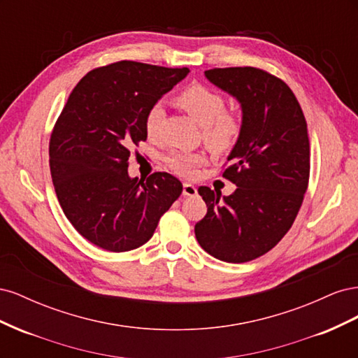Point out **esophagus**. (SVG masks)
<instances>
[{"label":"esophagus","mask_w":358,"mask_h":358,"mask_svg":"<svg viewBox=\"0 0 358 358\" xmlns=\"http://www.w3.org/2000/svg\"><path fill=\"white\" fill-rule=\"evenodd\" d=\"M182 194L185 197H194V196H197V188L192 185V183H183V191H182Z\"/></svg>","instance_id":"esophagus-1"}]
</instances>
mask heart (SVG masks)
<instances>
[{"label": "heart", "instance_id": "b5f03b06", "mask_svg": "<svg viewBox=\"0 0 358 358\" xmlns=\"http://www.w3.org/2000/svg\"><path fill=\"white\" fill-rule=\"evenodd\" d=\"M175 103L185 110L194 121L203 127L204 142L213 149L227 150L239 140L243 122L241 113L225 109V99L218 92L204 85H189L182 90ZM162 107L154 104L145 115V131L149 137H155L162 119ZM208 162L204 152H180L173 150L166 157L167 167L180 176L191 178Z\"/></svg>", "mask_w": 358, "mask_h": 358}]
</instances>
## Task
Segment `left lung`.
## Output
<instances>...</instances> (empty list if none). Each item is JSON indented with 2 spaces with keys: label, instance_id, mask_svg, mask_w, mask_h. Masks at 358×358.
<instances>
[{
  "label": "left lung",
  "instance_id": "obj_1",
  "mask_svg": "<svg viewBox=\"0 0 358 358\" xmlns=\"http://www.w3.org/2000/svg\"><path fill=\"white\" fill-rule=\"evenodd\" d=\"M242 104L243 128L222 178L236 191L200 187L208 213L196 224L200 246L227 263L264 255L288 233L305 199L310 173L308 124L289 86L257 67L204 71Z\"/></svg>",
  "mask_w": 358,
  "mask_h": 358
}]
</instances>
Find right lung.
Segmentation results:
<instances>
[{
    "label": "right lung",
    "mask_w": 358,
    "mask_h": 358,
    "mask_svg": "<svg viewBox=\"0 0 358 358\" xmlns=\"http://www.w3.org/2000/svg\"><path fill=\"white\" fill-rule=\"evenodd\" d=\"M188 73L117 61L91 70L71 91L50 134V175L67 220L95 246L125 252L145 245L182 194L166 171L131 179L128 158L148 137L149 107Z\"/></svg>",
    "instance_id": "obj_1"
}]
</instances>
